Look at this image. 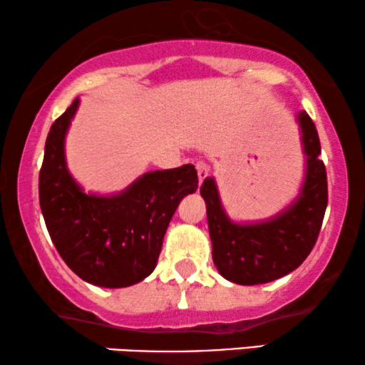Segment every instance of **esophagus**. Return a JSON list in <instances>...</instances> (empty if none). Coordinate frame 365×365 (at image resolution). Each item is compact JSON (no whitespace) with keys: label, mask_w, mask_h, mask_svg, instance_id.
I'll list each match as a JSON object with an SVG mask.
<instances>
[{"label":"esophagus","mask_w":365,"mask_h":365,"mask_svg":"<svg viewBox=\"0 0 365 365\" xmlns=\"http://www.w3.org/2000/svg\"><path fill=\"white\" fill-rule=\"evenodd\" d=\"M196 169H197V178H200V184H201L207 178V174H210V165L200 160V163H196Z\"/></svg>","instance_id":"1"}]
</instances>
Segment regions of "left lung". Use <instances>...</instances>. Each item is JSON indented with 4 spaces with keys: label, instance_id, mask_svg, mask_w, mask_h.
Returning <instances> with one entry per match:
<instances>
[{
    "label": "left lung",
    "instance_id": "left-lung-1",
    "mask_svg": "<svg viewBox=\"0 0 365 365\" xmlns=\"http://www.w3.org/2000/svg\"><path fill=\"white\" fill-rule=\"evenodd\" d=\"M302 144L307 155L305 181L287 210L258 223H235L221 205L216 181L206 178L200 189L205 197L212 262L226 280L259 285L288 275L309 257L319 238L327 207V173L320 159V140L309 113L300 112Z\"/></svg>",
    "mask_w": 365,
    "mask_h": 365
}]
</instances>
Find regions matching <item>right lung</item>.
I'll use <instances>...</instances> for the list:
<instances>
[{"label":"right lung","instance_id":"right-lung-1","mask_svg":"<svg viewBox=\"0 0 365 365\" xmlns=\"http://www.w3.org/2000/svg\"><path fill=\"white\" fill-rule=\"evenodd\" d=\"M78 103L75 98L46 137L40 207L56 252L73 273L97 287H130L154 272L169 221L182 197L197 189V173L184 164L142 174L119 194H87L65 160V135Z\"/></svg>","mask_w":365,"mask_h":365}]
</instances>
